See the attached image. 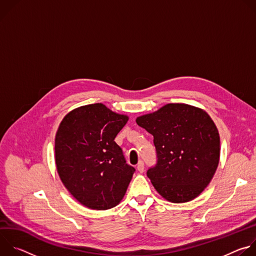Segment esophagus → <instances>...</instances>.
Listing matches in <instances>:
<instances>
[{"label": "esophagus", "mask_w": 256, "mask_h": 256, "mask_svg": "<svg viewBox=\"0 0 256 256\" xmlns=\"http://www.w3.org/2000/svg\"><path fill=\"white\" fill-rule=\"evenodd\" d=\"M136 169H138V172H144V162L142 161H140L138 163V165H136Z\"/></svg>", "instance_id": "esophagus-1"}]
</instances>
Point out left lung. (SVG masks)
<instances>
[{
    "mask_svg": "<svg viewBox=\"0 0 256 256\" xmlns=\"http://www.w3.org/2000/svg\"><path fill=\"white\" fill-rule=\"evenodd\" d=\"M154 136L157 163L147 176L171 202H186L202 194L220 159V136L210 116L198 107L170 103L136 118Z\"/></svg>",
    "mask_w": 256,
    "mask_h": 256,
    "instance_id": "1",
    "label": "left lung"
}]
</instances>
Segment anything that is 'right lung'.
Masks as SVG:
<instances>
[{
    "label": "right lung",
    "mask_w": 256,
    "mask_h": 256,
    "mask_svg": "<svg viewBox=\"0 0 256 256\" xmlns=\"http://www.w3.org/2000/svg\"><path fill=\"white\" fill-rule=\"evenodd\" d=\"M102 103L68 114L56 136V164L66 188L92 210H108L122 200L134 167L114 142L128 122Z\"/></svg>",
    "instance_id": "1"
}]
</instances>
